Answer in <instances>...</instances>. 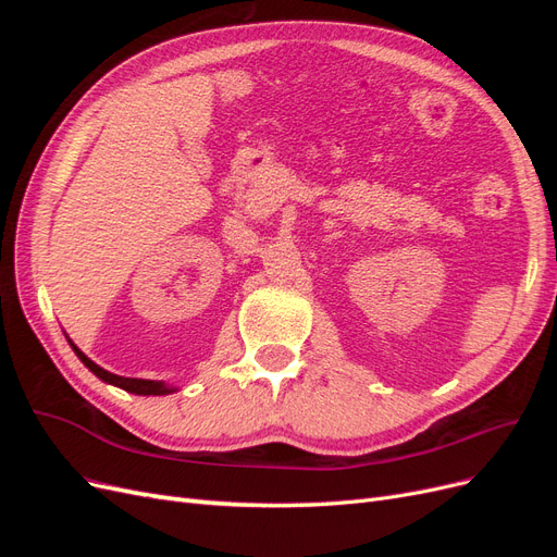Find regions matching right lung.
<instances>
[{"instance_id": "obj_1", "label": "right lung", "mask_w": 557, "mask_h": 557, "mask_svg": "<svg viewBox=\"0 0 557 557\" xmlns=\"http://www.w3.org/2000/svg\"><path fill=\"white\" fill-rule=\"evenodd\" d=\"M72 344V342H70ZM72 348H74V352L78 356V360L86 364L90 372L97 376V379H102L104 383H111V385H117V387H123V391H127V393H134V395H170V393H174V387L172 385H166V383H162V381H146V379H125V376H117V374H111V372H107V369H102L99 364H95L86 352H83L81 348H76L74 344H72Z\"/></svg>"}]
</instances>
